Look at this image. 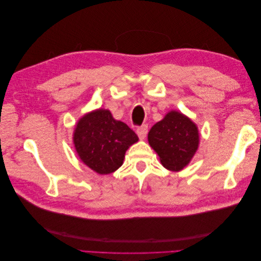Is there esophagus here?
<instances>
[{"label":"esophagus","instance_id":"34e87169","mask_svg":"<svg viewBox=\"0 0 261 261\" xmlns=\"http://www.w3.org/2000/svg\"><path fill=\"white\" fill-rule=\"evenodd\" d=\"M136 133H137L138 137H139L141 140L145 139V138H146V135H147V133H148V126H147V125H141L140 127L137 128Z\"/></svg>","mask_w":261,"mask_h":261}]
</instances>
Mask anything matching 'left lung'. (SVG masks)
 Here are the masks:
<instances>
[{
	"label": "left lung",
	"instance_id": "8db88e82",
	"mask_svg": "<svg viewBox=\"0 0 261 261\" xmlns=\"http://www.w3.org/2000/svg\"><path fill=\"white\" fill-rule=\"evenodd\" d=\"M148 143L165 169L178 172L188 165L198 150L199 130L188 116L172 110L152 126Z\"/></svg>",
	"mask_w": 261,
	"mask_h": 261
}]
</instances>
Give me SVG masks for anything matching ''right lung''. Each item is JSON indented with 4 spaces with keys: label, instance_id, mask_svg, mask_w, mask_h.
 Instances as JSON below:
<instances>
[{
    "label": "right lung",
    "instance_id": "obj_1",
    "mask_svg": "<svg viewBox=\"0 0 261 261\" xmlns=\"http://www.w3.org/2000/svg\"><path fill=\"white\" fill-rule=\"evenodd\" d=\"M138 137L107 109L83 115L75 125L73 143L82 162L98 174L113 173L121 167L127 149Z\"/></svg>",
    "mask_w": 261,
    "mask_h": 261
}]
</instances>
